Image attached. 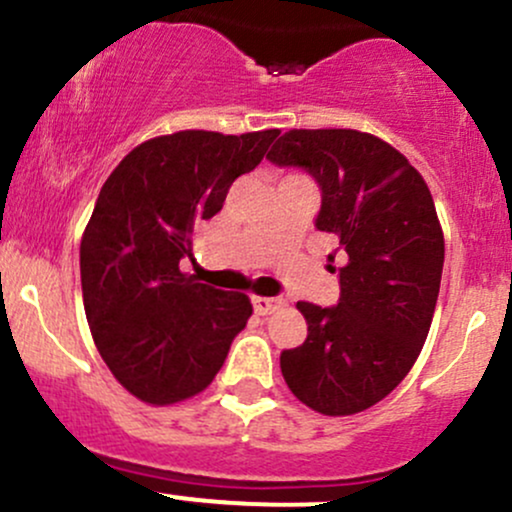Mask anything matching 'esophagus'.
<instances>
[{"label": "esophagus", "instance_id": "esophagus-1", "mask_svg": "<svg viewBox=\"0 0 512 512\" xmlns=\"http://www.w3.org/2000/svg\"><path fill=\"white\" fill-rule=\"evenodd\" d=\"M252 305H255L257 315H272L279 308H284V298H264V296H255L252 298Z\"/></svg>", "mask_w": 512, "mask_h": 512}]
</instances>
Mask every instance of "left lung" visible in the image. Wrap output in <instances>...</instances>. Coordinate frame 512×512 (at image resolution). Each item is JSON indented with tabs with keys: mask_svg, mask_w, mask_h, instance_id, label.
Instances as JSON below:
<instances>
[{
	"mask_svg": "<svg viewBox=\"0 0 512 512\" xmlns=\"http://www.w3.org/2000/svg\"><path fill=\"white\" fill-rule=\"evenodd\" d=\"M267 158L317 182L315 228L346 255L337 305L298 303L308 337L281 351V373L310 409L356 414L402 383L426 342L445 260L436 204L407 158L356 129H291Z\"/></svg>",
	"mask_w": 512,
	"mask_h": 512,
	"instance_id": "left-lung-1",
	"label": "left lung"
}]
</instances>
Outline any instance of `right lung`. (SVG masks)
<instances>
[{
  "label": "right lung",
  "mask_w": 512,
  "mask_h": 512,
  "mask_svg": "<svg viewBox=\"0 0 512 512\" xmlns=\"http://www.w3.org/2000/svg\"><path fill=\"white\" fill-rule=\"evenodd\" d=\"M276 137L185 129L139 144L105 180L81 238V291L103 361L142 402L202 392L248 325L245 293L199 284L180 262L197 223L219 214Z\"/></svg>",
  "instance_id": "obj_1"
}]
</instances>
